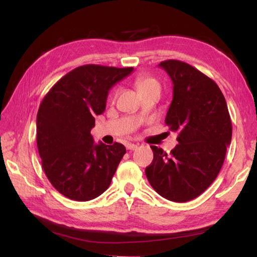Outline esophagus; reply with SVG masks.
I'll return each instance as SVG.
<instances>
[{
    "instance_id": "34e87169",
    "label": "esophagus",
    "mask_w": 257,
    "mask_h": 257,
    "mask_svg": "<svg viewBox=\"0 0 257 257\" xmlns=\"http://www.w3.org/2000/svg\"><path fill=\"white\" fill-rule=\"evenodd\" d=\"M126 149L130 150V151H134V150L138 149V145L133 144V143H127V144H126Z\"/></svg>"
}]
</instances>
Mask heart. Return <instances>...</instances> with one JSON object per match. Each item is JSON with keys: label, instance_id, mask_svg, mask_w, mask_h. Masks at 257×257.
<instances>
[{"label": "heart", "instance_id": "1", "mask_svg": "<svg viewBox=\"0 0 257 257\" xmlns=\"http://www.w3.org/2000/svg\"><path fill=\"white\" fill-rule=\"evenodd\" d=\"M134 84L141 94H144L153 88H160L159 81L150 75H139L135 78ZM114 95H116V92L114 93Z\"/></svg>", "mask_w": 257, "mask_h": 257}]
</instances>
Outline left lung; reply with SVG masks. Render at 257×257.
Here are the masks:
<instances>
[{
	"label": "left lung",
	"mask_w": 257,
	"mask_h": 257,
	"mask_svg": "<svg viewBox=\"0 0 257 257\" xmlns=\"http://www.w3.org/2000/svg\"><path fill=\"white\" fill-rule=\"evenodd\" d=\"M160 66L174 85L165 124L179 134V144L169 155L152 145L154 159L145 174L161 196L188 202L200 196L221 171L232 140L231 116L212 78L182 61L166 60Z\"/></svg>",
	"instance_id": "1"
}]
</instances>
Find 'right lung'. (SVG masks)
<instances>
[{
  "instance_id": "add662e5",
  "label": "right lung",
  "mask_w": 257,
  "mask_h": 257,
  "mask_svg": "<svg viewBox=\"0 0 257 257\" xmlns=\"http://www.w3.org/2000/svg\"><path fill=\"white\" fill-rule=\"evenodd\" d=\"M133 67L86 64L52 86L36 116V144L46 177L62 195L86 202L111 184L126 149L95 144L91 130L106 106L109 88Z\"/></svg>"
}]
</instances>
